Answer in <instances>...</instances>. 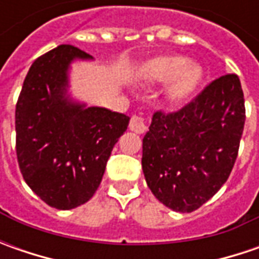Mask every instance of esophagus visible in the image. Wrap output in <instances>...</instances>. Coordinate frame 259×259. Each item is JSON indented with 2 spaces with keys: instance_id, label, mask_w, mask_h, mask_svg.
Wrapping results in <instances>:
<instances>
[{
  "instance_id": "34e87169",
  "label": "esophagus",
  "mask_w": 259,
  "mask_h": 259,
  "mask_svg": "<svg viewBox=\"0 0 259 259\" xmlns=\"http://www.w3.org/2000/svg\"><path fill=\"white\" fill-rule=\"evenodd\" d=\"M130 130L134 131L137 134H144L145 131L148 130V125L144 121L143 116H138V115H134L130 121Z\"/></svg>"
}]
</instances>
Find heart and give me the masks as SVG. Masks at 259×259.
Instances as JSON below:
<instances>
[{"instance_id": "b5f03b06", "label": "heart", "mask_w": 259, "mask_h": 259, "mask_svg": "<svg viewBox=\"0 0 259 259\" xmlns=\"http://www.w3.org/2000/svg\"><path fill=\"white\" fill-rule=\"evenodd\" d=\"M145 79L154 83H167L168 99L173 102L189 98L200 85L203 73L197 66L190 65L183 56H160L144 66Z\"/></svg>"}]
</instances>
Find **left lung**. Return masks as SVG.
I'll return each mask as SVG.
<instances>
[{
  "label": "left lung",
  "mask_w": 259,
  "mask_h": 259,
  "mask_svg": "<svg viewBox=\"0 0 259 259\" xmlns=\"http://www.w3.org/2000/svg\"><path fill=\"white\" fill-rule=\"evenodd\" d=\"M239 77L225 75L174 114L155 112L143 140V171L155 197L190 213L224 186L245 124Z\"/></svg>",
  "instance_id": "8db88e82"
}]
</instances>
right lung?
I'll return each instance as SVG.
<instances>
[{"mask_svg":"<svg viewBox=\"0 0 259 259\" xmlns=\"http://www.w3.org/2000/svg\"><path fill=\"white\" fill-rule=\"evenodd\" d=\"M94 57L62 45L38 57L15 106L17 158L25 183L59 210L86 203L99 187L106 161L130 116L88 106L69 94L76 60Z\"/></svg>","mask_w":259,"mask_h":259,"instance_id":"add662e5","label":"right lung"}]
</instances>
